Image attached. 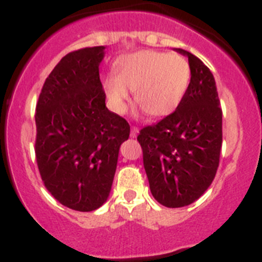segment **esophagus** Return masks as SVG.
Segmentation results:
<instances>
[{"label":"esophagus","mask_w":262,"mask_h":262,"mask_svg":"<svg viewBox=\"0 0 262 262\" xmlns=\"http://www.w3.org/2000/svg\"><path fill=\"white\" fill-rule=\"evenodd\" d=\"M137 134H139V128L131 127V137H136Z\"/></svg>","instance_id":"1"}]
</instances>
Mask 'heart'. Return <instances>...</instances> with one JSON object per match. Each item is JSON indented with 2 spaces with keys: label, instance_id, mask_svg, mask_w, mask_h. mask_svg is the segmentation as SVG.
<instances>
[{
  "label": "heart",
  "instance_id": "1",
  "mask_svg": "<svg viewBox=\"0 0 262 262\" xmlns=\"http://www.w3.org/2000/svg\"><path fill=\"white\" fill-rule=\"evenodd\" d=\"M191 67L177 53L137 51L120 57L115 74L103 79L108 105L116 113H125L135 92L137 104L151 117H164L174 112L187 93Z\"/></svg>",
  "mask_w": 262,
  "mask_h": 262
}]
</instances>
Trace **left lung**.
<instances>
[{
    "label": "left lung",
    "mask_w": 262,
    "mask_h": 262,
    "mask_svg": "<svg viewBox=\"0 0 262 262\" xmlns=\"http://www.w3.org/2000/svg\"><path fill=\"white\" fill-rule=\"evenodd\" d=\"M174 51L188 58L187 93L172 115L137 136L151 195L167 208L190 205L208 190L218 169L223 136L213 74L192 53Z\"/></svg>",
    "instance_id": "obj_1"
}]
</instances>
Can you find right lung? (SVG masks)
<instances>
[{"label": "right lung", "mask_w": 262, "mask_h": 262, "mask_svg": "<svg viewBox=\"0 0 262 262\" xmlns=\"http://www.w3.org/2000/svg\"><path fill=\"white\" fill-rule=\"evenodd\" d=\"M105 47L66 54L46 79L35 113V155L44 186L72 210L93 211L110 196L118 152L130 136L105 107L99 64Z\"/></svg>", "instance_id": "add662e5"}]
</instances>
